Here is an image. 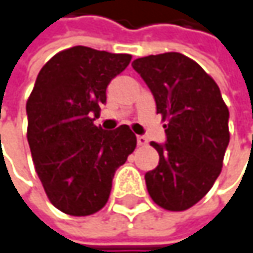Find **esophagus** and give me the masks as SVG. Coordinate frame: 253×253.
Listing matches in <instances>:
<instances>
[{"label": "esophagus", "mask_w": 253, "mask_h": 253, "mask_svg": "<svg viewBox=\"0 0 253 253\" xmlns=\"http://www.w3.org/2000/svg\"><path fill=\"white\" fill-rule=\"evenodd\" d=\"M137 145H139V146L148 145V139H146L145 136H137Z\"/></svg>", "instance_id": "esophagus-1"}]
</instances>
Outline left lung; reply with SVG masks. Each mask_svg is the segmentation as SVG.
Wrapping results in <instances>:
<instances>
[{"label": "left lung", "mask_w": 253, "mask_h": 253, "mask_svg": "<svg viewBox=\"0 0 253 253\" xmlns=\"http://www.w3.org/2000/svg\"><path fill=\"white\" fill-rule=\"evenodd\" d=\"M131 66L153 94L167 133L164 145L150 143L159 165L145 175L148 193L165 210H187L221 172L230 139L227 105L214 80L182 53L149 55Z\"/></svg>", "instance_id": "obj_1"}]
</instances>
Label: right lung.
<instances>
[{"mask_svg": "<svg viewBox=\"0 0 253 253\" xmlns=\"http://www.w3.org/2000/svg\"><path fill=\"white\" fill-rule=\"evenodd\" d=\"M131 56L74 46L39 72L27 100V140L36 172L50 203L66 214L89 216L108 201L116 169L136 148V136L122 125H94L110 81Z\"/></svg>", "mask_w": 253, "mask_h": 253, "instance_id": "right-lung-1", "label": "right lung"}]
</instances>
